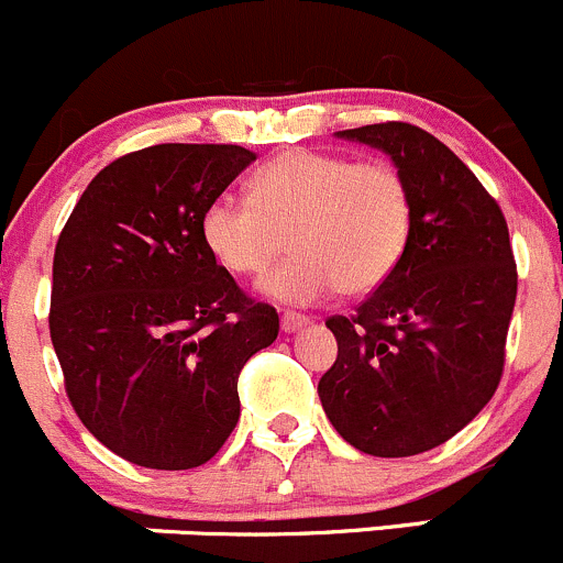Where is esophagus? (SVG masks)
Segmentation results:
<instances>
[{"label": "esophagus", "mask_w": 563, "mask_h": 563, "mask_svg": "<svg viewBox=\"0 0 563 563\" xmlns=\"http://www.w3.org/2000/svg\"><path fill=\"white\" fill-rule=\"evenodd\" d=\"M309 325V317L303 314H295V311H284L282 314V331L284 333H295L300 331V328Z\"/></svg>", "instance_id": "1"}]
</instances>
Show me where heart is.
Masks as SVG:
<instances>
[{
  "instance_id": "b5f03b06",
  "label": "heart",
  "mask_w": 563,
  "mask_h": 563,
  "mask_svg": "<svg viewBox=\"0 0 563 563\" xmlns=\"http://www.w3.org/2000/svg\"><path fill=\"white\" fill-rule=\"evenodd\" d=\"M413 224L405 177L383 161L287 150L260 166L249 199L221 194L199 219L210 257L235 276L263 274L289 238L292 257L260 282L279 303L366 295L402 260Z\"/></svg>"
}]
</instances>
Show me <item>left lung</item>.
Returning <instances> with one entry per match:
<instances>
[{
    "mask_svg": "<svg viewBox=\"0 0 563 563\" xmlns=\"http://www.w3.org/2000/svg\"><path fill=\"white\" fill-rule=\"evenodd\" d=\"M391 158L413 199L402 260L353 317L325 322L339 355L320 377L333 430L372 457L430 452L493 399L517 298L498 202L432 133L408 122L336 131Z\"/></svg>",
    "mask_w": 563,
    "mask_h": 563,
    "instance_id": "obj_1",
    "label": "left lung"
}]
</instances>
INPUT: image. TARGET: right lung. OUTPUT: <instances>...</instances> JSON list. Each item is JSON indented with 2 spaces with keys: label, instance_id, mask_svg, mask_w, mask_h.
Masks as SVG:
<instances>
[{
  "label": "right lung",
  "instance_id": "1",
  "mask_svg": "<svg viewBox=\"0 0 563 563\" xmlns=\"http://www.w3.org/2000/svg\"><path fill=\"white\" fill-rule=\"evenodd\" d=\"M257 161L238 144H155L100 169L54 252L52 344L74 410L117 457L208 463L241 419L238 375L279 336L199 235Z\"/></svg>",
  "mask_w": 563,
  "mask_h": 563
}]
</instances>
